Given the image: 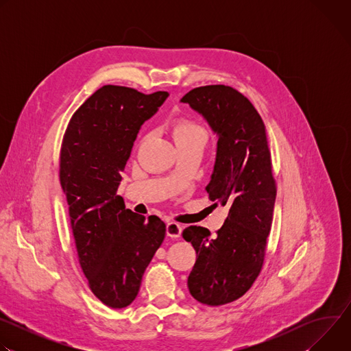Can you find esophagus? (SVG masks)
<instances>
[{"instance_id": "1", "label": "esophagus", "mask_w": 351, "mask_h": 351, "mask_svg": "<svg viewBox=\"0 0 351 351\" xmlns=\"http://www.w3.org/2000/svg\"><path fill=\"white\" fill-rule=\"evenodd\" d=\"M182 225H179V223H176V222H169L168 225H167V234L169 236V237H172V239H178V237H180V234H182Z\"/></svg>"}]
</instances>
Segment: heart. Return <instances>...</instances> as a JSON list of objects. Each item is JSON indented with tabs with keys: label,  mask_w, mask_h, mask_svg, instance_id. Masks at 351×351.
I'll return each mask as SVG.
<instances>
[{
	"label": "heart",
	"mask_w": 351,
	"mask_h": 351,
	"mask_svg": "<svg viewBox=\"0 0 351 351\" xmlns=\"http://www.w3.org/2000/svg\"><path fill=\"white\" fill-rule=\"evenodd\" d=\"M175 137L176 140L189 138V137H203L207 140V132L206 129L190 119H182L175 126Z\"/></svg>",
	"instance_id": "b5f03b06"
}]
</instances>
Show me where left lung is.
<instances>
[{"label":"left lung","mask_w":351,"mask_h":351,"mask_svg":"<svg viewBox=\"0 0 351 351\" xmlns=\"http://www.w3.org/2000/svg\"><path fill=\"white\" fill-rule=\"evenodd\" d=\"M180 101L202 114L218 136L206 190L215 207L229 208L214 237L202 226L183 230L197 254L187 286L197 302L223 306L253 286L265 260L276 198L265 125L250 99L230 86L195 87Z\"/></svg>","instance_id":"1"}]
</instances>
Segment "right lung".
<instances>
[{"label":"right lung","mask_w":351,"mask_h":351,"mask_svg":"<svg viewBox=\"0 0 351 351\" xmlns=\"http://www.w3.org/2000/svg\"><path fill=\"white\" fill-rule=\"evenodd\" d=\"M168 95L103 86L72 115L64 134L60 180L79 264L93 294L111 308L128 307L136 298L165 239L167 226L158 217L125 208L117 191L141 125Z\"/></svg>","instance_id":"right-lung-1"}]
</instances>
